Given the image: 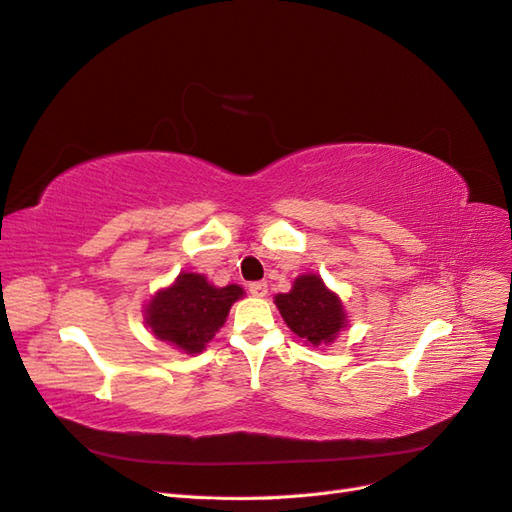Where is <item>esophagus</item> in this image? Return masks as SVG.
Listing matches in <instances>:
<instances>
[{"instance_id": "obj_1", "label": "esophagus", "mask_w": 512, "mask_h": 512, "mask_svg": "<svg viewBox=\"0 0 512 512\" xmlns=\"http://www.w3.org/2000/svg\"><path fill=\"white\" fill-rule=\"evenodd\" d=\"M247 290H250L252 297H265V294H267V282H252Z\"/></svg>"}]
</instances>
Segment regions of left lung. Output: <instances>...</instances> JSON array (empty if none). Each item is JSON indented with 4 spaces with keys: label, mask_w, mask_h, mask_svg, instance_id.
Here are the masks:
<instances>
[{
    "label": "left lung",
    "mask_w": 512,
    "mask_h": 512,
    "mask_svg": "<svg viewBox=\"0 0 512 512\" xmlns=\"http://www.w3.org/2000/svg\"><path fill=\"white\" fill-rule=\"evenodd\" d=\"M275 305L280 307L290 331L312 346L333 342L339 329H344L342 303L318 275L297 277L290 292L277 294Z\"/></svg>",
    "instance_id": "obj_1"
}]
</instances>
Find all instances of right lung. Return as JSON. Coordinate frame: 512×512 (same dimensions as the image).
<instances>
[{"label": "right lung", "mask_w": 512, "mask_h": 512, "mask_svg": "<svg viewBox=\"0 0 512 512\" xmlns=\"http://www.w3.org/2000/svg\"><path fill=\"white\" fill-rule=\"evenodd\" d=\"M243 297V288H215L198 273H181L177 282L160 290L147 305V324L162 342L188 354L203 352L218 331L230 305Z\"/></svg>", "instance_id": "right-lung-1"}]
</instances>
